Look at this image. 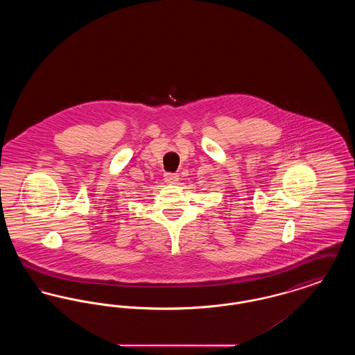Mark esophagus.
<instances>
[{
	"label": "esophagus",
	"instance_id": "obj_1",
	"mask_svg": "<svg viewBox=\"0 0 355 355\" xmlns=\"http://www.w3.org/2000/svg\"><path fill=\"white\" fill-rule=\"evenodd\" d=\"M178 174H175V173H166L165 174V182L166 184H170V185H175L177 182H178Z\"/></svg>",
	"mask_w": 355,
	"mask_h": 355
}]
</instances>
